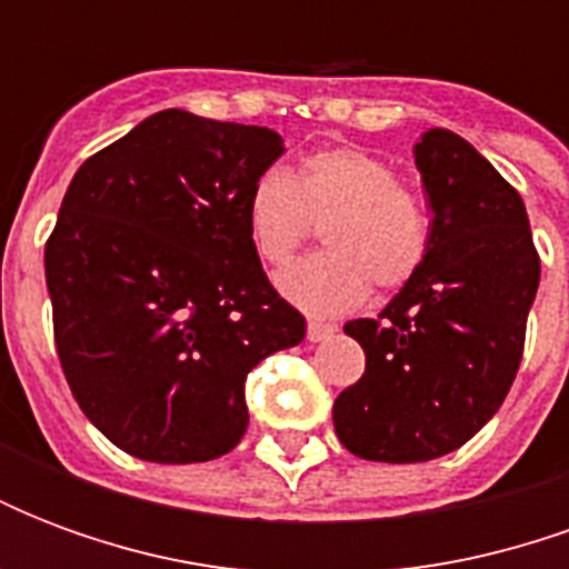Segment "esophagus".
I'll list each match as a JSON object with an SVG mask.
<instances>
[{
  "instance_id": "obj_1",
  "label": "esophagus",
  "mask_w": 569,
  "mask_h": 569,
  "mask_svg": "<svg viewBox=\"0 0 569 569\" xmlns=\"http://www.w3.org/2000/svg\"><path fill=\"white\" fill-rule=\"evenodd\" d=\"M335 332H338V329H335L332 322H320V320L308 322V341H313V345H320V341H329Z\"/></svg>"
}]
</instances>
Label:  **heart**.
Here are the masks:
<instances>
[{"label": "heart", "mask_w": 569, "mask_h": 569, "mask_svg": "<svg viewBox=\"0 0 569 569\" xmlns=\"http://www.w3.org/2000/svg\"><path fill=\"white\" fill-rule=\"evenodd\" d=\"M249 243L264 264H283L322 224L326 252L277 273L286 301L313 317L357 308L369 286L393 292L427 264L429 219L399 173L371 151L322 149L292 176L264 170L243 200Z\"/></svg>", "instance_id": "heart-1"}]
</instances>
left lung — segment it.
I'll list each match as a JSON object with an SVG mask.
<instances>
[{
	"instance_id": "obj_1",
	"label": "left lung",
	"mask_w": 569,
	"mask_h": 569,
	"mask_svg": "<svg viewBox=\"0 0 569 569\" xmlns=\"http://www.w3.org/2000/svg\"><path fill=\"white\" fill-rule=\"evenodd\" d=\"M415 163L432 210L427 264L378 320L345 326L366 350V375L332 408L341 445L378 463L457 451L497 415L539 286L525 200L490 161L432 128Z\"/></svg>"
}]
</instances>
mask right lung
<instances>
[{
    "label": "right lung",
    "instance_id": "obj_1",
    "mask_svg": "<svg viewBox=\"0 0 569 569\" xmlns=\"http://www.w3.org/2000/svg\"><path fill=\"white\" fill-rule=\"evenodd\" d=\"M283 154L280 133L154 112L72 176L44 280L57 357L84 418L149 463H203L243 439V383L301 345L243 200Z\"/></svg>",
    "mask_w": 569,
    "mask_h": 569
}]
</instances>
